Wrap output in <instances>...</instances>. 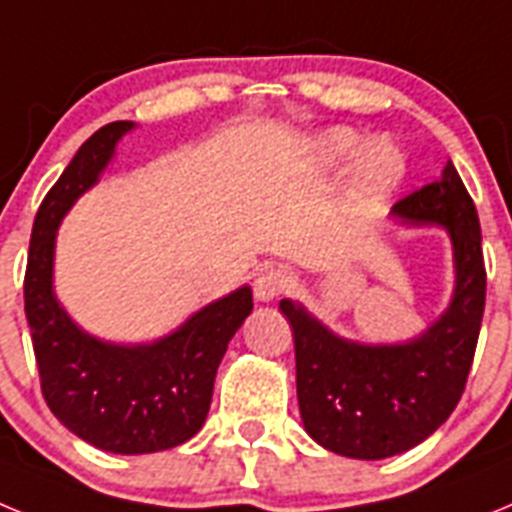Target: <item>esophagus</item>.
Returning a JSON list of instances; mask_svg holds the SVG:
<instances>
[{"label":"esophagus","mask_w":512,"mask_h":512,"mask_svg":"<svg viewBox=\"0 0 512 512\" xmlns=\"http://www.w3.org/2000/svg\"><path fill=\"white\" fill-rule=\"evenodd\" d=\"M292 284V277H289L284 269H277V266H271V269H264L253 282V295L259 302H274L279 295H284V289Z\"/></svg>","instance_id":"esophagus-1"}]
</instances>
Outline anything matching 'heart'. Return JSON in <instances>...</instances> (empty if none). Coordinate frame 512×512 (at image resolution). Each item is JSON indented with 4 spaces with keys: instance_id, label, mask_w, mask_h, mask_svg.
<instances>
[{
    "instance_id": "b5f03b06",
    "label": "heart",
    "mask_w": 512,
    "mask_h": 512,
    "mask_svg": "<svg viewBox=\"0 0 512 512\" xmlns=\"http://www.w3.org/2000/svg\"><path fill=\"white\" fill-rule=\"evenodd\" d=\"M307 158L318 171H336L354 158L348 171V194L359 207H379L392 200L405 182L408 164L390 140L364 146V135L351 128H330L307 143Z\"/></svg>"
}]
</instances>
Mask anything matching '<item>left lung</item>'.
<instances>
[{"label":"left lung","instance_id":"1","mask_svg":"<svg viewBox=\"0 0 512 512\" xmlns=\"http://www.w3.org/2000/svg\"><path fill=\"white\" fill-rule=\"evenodd\" d=\"M405 228L446 230L454 261L449 305L418 336L364 343L338 336L297 300L292 325L297 402L307 436L348 459H387L436 433L461 400L485 312L479 217L454 164L390 212Z\"/></svg>","mask_w":512,"mask_h":512}]
</instances>
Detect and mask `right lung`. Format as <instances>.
Listing matches in <instances>:
<instances>
[{
    "instance_id": "add662e5",
    "label": "right lung",
    "mask_w": 512,
    "mask_h": 512,
    "mask_svg": "<svg viewBox=\"0 0 512 512\" xmlns=\"http://www.w3.org/2000/svg\"><path fill=\"white\" fill-rule=\"evenodd\" d=\"M135 122L99 128L45 194L33 223L25 315L51 413L81 441L110 454H153L200 433L217 366L253 310L251 287L207 302L166 336L115 343L81 328L56 295V235L63 217L97 187Z\"/></svg>"
}]
</instances>
